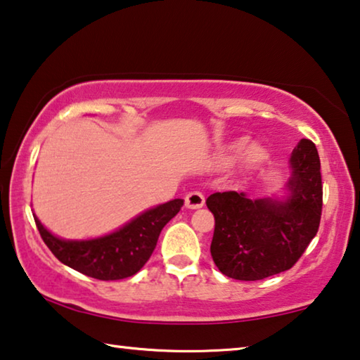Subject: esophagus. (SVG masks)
<instances>
[{"label":"esophagus","mask_w":360,"mask_h":360,"mask_svg":"<svg viewBox=\"0 0 360 360\" xmlns=\"http://www.w3.org/2000/svg\"><path fill=\"white\" fill-rule=\"evenodd\" d=\"M185 205L188 209H199L204 205V194L199 191H191L186 194Z\"/></svg>","instance_id":"esophagus-1"}]
</instances>
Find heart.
Wrapping results in <instances>:
<instances>
[{"label": "heart", "instance_id": "heart-1", "mask_svg": "<svg viewBox=\"0 0 360 360\" xmlns=\"http://www.w3.org/2000/svg\"><path fill=\"white\" fill-rule=\"evenodd\" d=\"M236 146H238L239 150H240V148H244V146H245V141H244V140H240L239 143L236 145ZM250 158H252V161H258V159L262 158V151L258 150V148H252V151H250Z\"/></svg>", "mask_w": 360, "mask_h": 360}]
</instances>
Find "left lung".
Segmentation results:
<instances>
[{
  "instance_id": "left-lung-1",
  "label": "left lung",
  "mask_w": 360,
  "mask_h": 360,
  "mask_svg": "<svg viewBox=\"0 0 360 360\" xmlns=\"http://www.w3.org/2000/svg\"><path fill=\"white\" fill-rule=\"evenodd\" d=\"M288 196L249 199L223 191L207 198L214 214L212 258L223 274L260 281L290 269L317 234L322 215L321 161L313 141L302 139L290 156Z\"/></svg>"
}]
</instances>
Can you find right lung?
<instances>
[{
  "mask_svg": "<svg viewBox=\"0 0 360 360\" xmlns=\"http://www.w3.org/2000/svg\"><path fill=\"white\" fill-rule=\"evenodd\" d=\"M181 205L184 199H174L143 212L115 233L89 240L58 239L33 217L44 244L58 262L94 279L117 281L131 278L148 262L159 233L179 214Z\"/></svg>",
  "mask_w": 360,
  "mask_h": 360,
  "instance_id": "add662e5",
  "label": "right lung"
}]
</instances>
